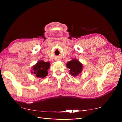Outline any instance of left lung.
<instances>
[{
	"label": "left lung",
	"instance_id": "obj_1",
	"mask_svg": "<svg viewBox=\"0 0 122 122\" xmlns=\"http://www.w3.org/2000/svg\"><path fill=\"white\" fill-rule=\"evenodd\" d=\"M66 67L70 69V73L73 76H78L83 70L82 64L76 59L68 62L66 63Z\"/></svg>",
	"mask_w": 122,
	"mask_h": 122
}]
</instances>
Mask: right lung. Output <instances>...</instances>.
Instances as JSON below:
<instances>
[{
	"label": "right lung",
	"mask_w": 122,
	"mask_h": 122,
	"mask_svg": "<svg viewBox=\"0 0 122 122\" xmlns=\"http://www.w3.org/2000/svg\"><path fill=\"white\" fill-rule=\"evenodd\" d=\"M50 66V64L49 62L40 60L33 66L31 73L37 77L44 78L48 75V70Z\"/></svg>",
	"instance_id": "1"
}]
</instances>
